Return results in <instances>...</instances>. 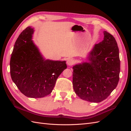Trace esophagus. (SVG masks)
Segmentation results:
<instances>
[{
	"label": "esophagus",
	"instance_id": "1",
	"mask_svg": "<svg viewBox=\"0 0 131 131\" xmlns=\"http://www.w3.org/2000/svg\"><path fill=\"white\" fill-rule=\"evenodd\" d=\"M74 61L72 58H68L67 61V64L68 66H72L74 64Z\"/></svg>",
	"mask_w": 131,
	"mask_h": 131
}]
</instances>
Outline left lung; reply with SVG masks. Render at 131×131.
<instances>
[{
    "mask_svg": "<svg viewBox=\"0 0 131 131\" xmlns=\"http://www.w3.org/2000/svg\"><path fill=\"white\" fill-rule=\"evenodd\" d=\"M103 40L95 44L88 55V62L73 66V85L83 100L99 103L108 97L119 80L120 61L115 39L104 31Z\"/></svg>",
    "mask_w": 131,
    "mask_h": 131,
    "instance_id": "left-lung-1",
    "label": "left lung"
}]
</instances>
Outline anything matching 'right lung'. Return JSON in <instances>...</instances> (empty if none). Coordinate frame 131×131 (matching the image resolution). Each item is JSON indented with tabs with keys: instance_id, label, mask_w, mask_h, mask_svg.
<instances>
[{
	"instance_id": "right-lung-1",
	"label": "right lung",
	"mask_w": 131,
	"mask_h": 131,
	"mask_svg": "<svg viewBox=\"0 0 131 131\" xmlns=\"http://www.w3.org/2000/svg\"><path fill=\"white\" fill-rule=\"evenodd\" d=\"M34 30L28 27L19 34L10 59L12 80L29 98H42L52 92L66 61L45 59L32 40Z\"/></svg>"
}]
</instances>
